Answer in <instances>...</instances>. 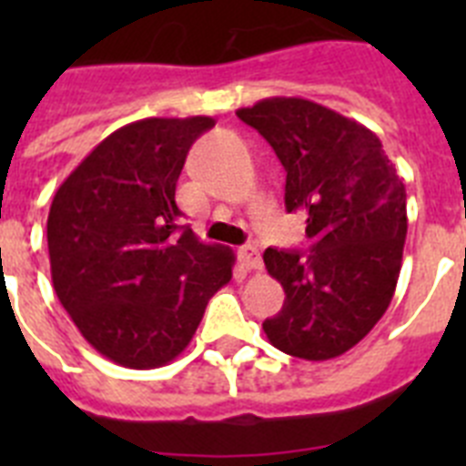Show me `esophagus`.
Wrapping results in <instances>:
<instances>
[{
	"mask_svg": "<svg viewBox=\"0 0 466 466\" xmlns=\"http://www.w3.org/2000/svg\"><path fill=\"white\" fill-rule=\"evenodd\" d=\"M238 257H240L242 266H245L247 270L261 268V254H258V249L254 245H242L240 249H238Z\"/></svg>",
	"mask_w": 466,
	"mask_h": 466,
	"instance_id": "obj_1",
	"label": "esophagus"
}]
</instances>
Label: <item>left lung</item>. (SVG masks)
I'll list each match as a JSON object with an SVG mask.
<instances>
[{
  "instance_id": "left-lung-1",
  "label": "left lung",
  "mask_w": 466,
  "mask_h": 466,
  "mask_svg": "<svg viewBox=\"0 0 466 466\" xmlns=\"http://www.w3.org/2000/svg\"><path fill=\"white\" fill-rule=\"evenodd\" d=\"M287 172L284 208L306 214L310 252H263L284 306L263 322L291 357L324 361L355 348L385 315L406 242V187L376 133L303 97L236 111Z\"/></svg>"
}]
</instances>
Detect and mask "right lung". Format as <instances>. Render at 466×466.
Returning a JSON list of instances; mask_svg holds the SVG:
<instances>
[{
  "label": "right lung",
  "mask_w": 466,
  "mask_h": 466,
  "mask_svg": "<svg viewBox=\"0 0 466 466\" xmlns=\"http://www.w3.org/2000/svg\"><path fill=\"white\" fill-rule=\"evenodd\" d=\"M209 116L144 118L102 139L60 184L46 236L53 289L102 357L158 369L179 357L233 252L179 226L177 179Z\"/></svg>",
  "instance_id": "1"
}]
</instances>
